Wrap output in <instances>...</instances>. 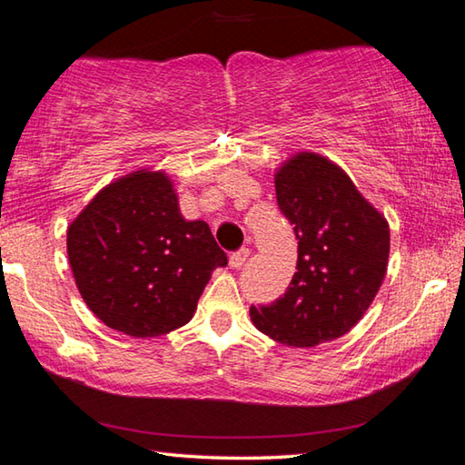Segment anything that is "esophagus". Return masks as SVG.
Returning <instances> with one entry per match:
<instances>
[{"label":"esophagus","mask_w":465,"mask_h":465,"mask_svg":"<svg viewBox=\"0 0 465 465\" xmlns=\"http://www.w3.org/2000/svg\"><path fill=\"white\" fill-rule=\"evenodd\" d=\"M248 256H250V250L240 248L238 252H233V254L230 256V266L232 269H240V266L248 261Z\"/></svg>","instance_id":"obj_1"}]
</instances>
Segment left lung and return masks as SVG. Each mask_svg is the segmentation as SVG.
Segmentation results:
<instances>
[{"label":"left lung","mask_w":465,"mask_h":465,"mask_svg":"<svg viewBox=\"0 0 465 465\" xmlns=\"http://www.w3.org/2000/svg\"><path fill=\"white\" fill-rule=\"evenodd\" d=\"M277 203L297 235V272L285 295L252 305L262 334L305 349L349 332L380 291L390 256V225L349 174L313 152L274 172Z\"/></svg>","instance_id":"8db88e82"}]
</instances>
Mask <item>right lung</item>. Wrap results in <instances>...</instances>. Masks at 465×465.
Returning a JSON list of instances; mask_svg holds the SVG:
<instances>
[{"label": "right lung", "instance_id": "add662e5", "mask_svg": "<svg viewBox=\"0 0 465 465\" xmlns=\"http://www.w3.org/2000/svg\"><path fill=\"white\" fill-rule=\"evenodd\" d=\"M67 258L85 305L135 338L191 322L217 266L227 264L204 222H186L162 170L106 184L67 227Z\"/></svg>", "mask_w": 465, "mask_h": 465}]
</instances>
